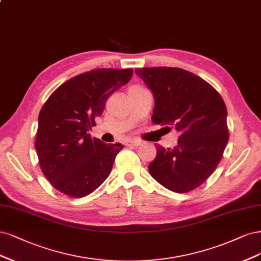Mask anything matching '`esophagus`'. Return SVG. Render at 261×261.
I'll list each match as a JSON object with an SVG mask.
<instances>
[{
  "label": "esophagus",
  "mask_w": 261,
  "mask_h": 261,
  "mask_svg": "<svg viewBox=\"0 0 261 261\" xmlns=\"http://www.w3.org/2000/svg\"><path fill=\"white\" fill-rule=\"evenodd\" d=\"M124 145L125 146H130V147H133V146H139L141 145V142L140 141H133V140H128L124 142Z\"/></svg>",
  "instance_id": "1"
}]
</instances>
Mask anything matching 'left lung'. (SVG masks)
<instances>
[{
	"label": "left lung",
	"mask_w": 261,
	"mask_h": 261,
	"mask_svg": "<svg viewBox=\"0 0 261 261\" xmlns=\"http://www.w3.org/2000/svg\"><path fill=\"white\" fill-rule=\"evenodd\" d=\"M136 73L153 92V122L180 133L173 148L155 144L150 175L175 193L198 188L216 170L229 141L221 95L204 79L181 68H137Z\"/></svg>",
	"instance_id": "8db88e82"
}]
</instances>
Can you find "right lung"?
I'll return each mask as SVG.
<instances>
[{
  "mask_svg": "<svg viewBox=\"0 0 261 261\" xmlns=\"http://www.w3.org/2000/svg\"><path fill=\"white\" fill-rule=\"evenodd\" d=\"M133 69L98 68L64 82L39 114L36 149L41 170L63 194L85 197L112 171L120 143L105 144L89 130L102 115L107 98L127 85Z\"/></svg>",
  "mask_w": 261,
  "mask_h": 261,
  "instance_id": "right-lung-1",
  "label": "right lung"
}]
</instances>
